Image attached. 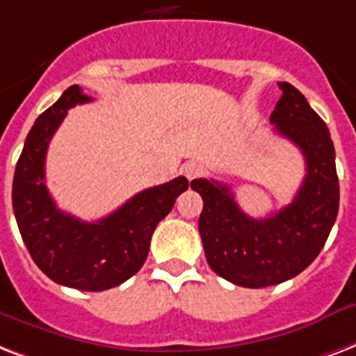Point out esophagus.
Wrapping results in <instances>:
<instances>
[{
  "instance_id": "obj_1",
  "label": "esophagus",
  "mask_w": 356,
  "mask_h": 356,
  "mask_svg": "<svg viewBox=\"0 0 356 356\" xmlns=\"http://www.w3.org/2000/svg\"><path fill=\"white\" fill-rule=\"evenodd\" d=\"M184 175L189 181L197 180V178L206 175V167L202 163H198V161H189V163L184 165Z\"/></svg>"
}]
</instances>
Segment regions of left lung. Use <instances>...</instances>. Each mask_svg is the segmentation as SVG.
I'll return each instance as SVG.
<instances>
[{
  "label": "left lung",
  "mask_w": 356,
  "mask_h": 356,
  "mask_svg": "<svg viewBox=\"0 0 356 356\" xmlns=\"http://www.w3.org/2000/svg\"><path fill=\"white\" fill-rule=\"evenodd\" d=\"M278 87L282 96L269 120L307 161V176L291 204L266 219H252L230 187L206 178L191 181L204 200L198 232L206 260L219 277L243 288L275 286L305 271L323 249L340 204L327 124L293 85L282 81Z\"/></svg>",
  "instance_id": "8db88e82"
}]
</instances>
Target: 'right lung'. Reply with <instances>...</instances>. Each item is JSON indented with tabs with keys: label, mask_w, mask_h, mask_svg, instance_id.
Masks as SVG:
<instances>
[{
	"label": "right lung",
	"mask_w": 356,
	"mask_h": 356,
	"mask_svg": "<svg viewBox=\"0 0 356 356\" xmlns=\"http://www.w3.org/2000/svg\"><path fill=\"white\" fill-rule=\"evenodd\" d=\"M90 100L79 85H72L35 120L16 163L13 208L22 239L46 277L76 290L104 291L126 282L143 267L154 230L189 181L178 176L148 187L95 222L60 211L44 184L46 152L66 111Z\"/></svg>",
	"instance_id": "1"
}]
</instances>
